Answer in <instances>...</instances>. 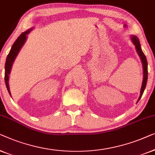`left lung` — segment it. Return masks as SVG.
Returning <instances> with one entry per match:
<instances>
[{
    "label": "left lung",
    "mask_w": 155,
    "mask_h": 155,
    "mask_svg": "<svg viewBox=\"0 0 155 155\" xmlns=\"http://www.w3.org/2000/svg\"><path fill=\"white\" fill-rule=\"evenodd\" d=\"M132 41L133 43H134L135 46H136L137 53L139 55V56L140 57L141 61H142L143 63V84H142V87H141V91H140V95L139 97V99L138 100V102L140 100V99L142 97V95L143 94L144 91H145V87H146V84H147V74H148V71H147V59H146V57L145 55V54L143 53V52L142 51V49H141L140 47V41H139L138 38H137L136 36H133L131 37Z\"/></svg>",
    "instance_id": "obj_1"
}]
</instances>
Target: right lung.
<instances>
[{
  "instance_id": "obj_1",
  "label": "right lung",
  "mask_w": 155,
  "mask_h": 155,
  "mask_svg": "<svg viewBox=\"0 0 155 155\" xmlns=\"http://www.w3.org/2000/svg\"><path fill=\"white\" fill-rule=\"evenodd\" d=\"M31 30H27V31L23 32L20 34L18 38H17V40L15 41V42L13 43L12 46L10 49V51L9 54L7 56V59H6V62L5 64V85L7 87V89L10 95V91L9 88V84H8V79H9V74L11 70L12 63L14 62L15 58L18 54L19 50L21 49V48L22 47V45L25 43L26 38H27V34H28L30 32Z\"/></svg>"
}]
</instances>
